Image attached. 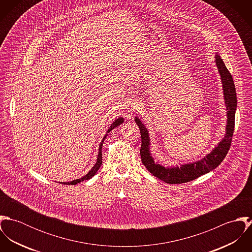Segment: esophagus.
I'll return each instance as SVG.
<instances>
[{"label":"esophagus","mask_w":252,"mask_h":252,"mask_svg":"<svg viewBox=\"0 0 252 252\" xmlns=\"http://www.w3.org/2000/svg\"><path fill=\"white\" fill-rule=\"evenodd\" d=\"M140 108H141V104H140L138 101H133V102H131V103L128 105L127 111H128L129 113H134V112L138 111Z\"/></svg>","instance_id":"1"}]
</instances>
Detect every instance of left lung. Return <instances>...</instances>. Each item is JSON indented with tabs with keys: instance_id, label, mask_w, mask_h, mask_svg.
<instances>
[{
	"instance_id": "obj_1",
	"label": "left lung",
	"mask_w": 252,
	"mask_h": 252,
	"mask_svg": "<svg viewBox=\"0 0 252 252\" xmlns=\"http://www.w3.org/2000/svg\"><path fill=\"white\" fill-rule=\"evenodd\" d=\"M215 59L216 67L220 75V80L222 83L224 103L226 106L227 123L224 138L216 144V146L213 148V150H211L210 153H208L202 159L191 163L180 164V166L177 165L165 167L161 164H158L157 162L154 161V158L152 157L151 154V143L148 130L138 116L135 117V121L140 128L142 138V147L140 150L142 162L148 172H150L154 177L158 178L159 180L166 183H184L196 180L197 178L210 173L211 171L215 170L223 161L230 148L235 127V114L237 110L236 88L231 73L227 70L222 58L218 53H216Z\"/></svg>"
}]
</instances>
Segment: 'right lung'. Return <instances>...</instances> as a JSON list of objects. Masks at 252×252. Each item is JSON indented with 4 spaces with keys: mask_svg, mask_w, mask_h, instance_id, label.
I'll list each match as a JSON object with an SVG mask.
<instances>
[{
    "mask_svg": "<svg viewBox=\"0 0 252 252\" xmlns=\"http://www.w3.org/2000/svg\"><path fill=\"white\" fill-rule=\"evenodd\" d=\"M123 122H124V118H123L122 116H119L118 118H116V119L110 124V126H109V128H108V131H107V133H106V135L104 136V138H103L101 144L99 145V151H98V156H97L96 163H95V165L92 167V169H91L84 177H82V178H80V179H77V180H72V181H70V182H61V183H62V184H66V185H74V184H77V183H79V182H81V181L90 180L91 178H93V177L96 175V173L98 172V170L100 169V167H101V165H102V162H103V159H102V147H103L104 141L106 140V138H107V136H108V134L110 131H112V130H113L114 128H116L117 126L121 125Z\"/></svg>",
    "mask_w": 252,
    "mask_h": 252,
    "instance_id": "add662e5",
    "label": "right lung"
}]
</instances>
